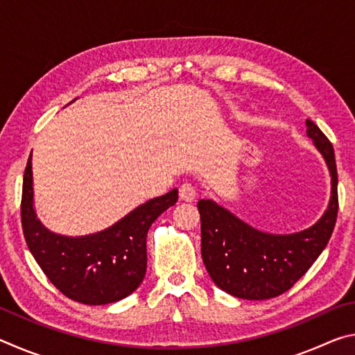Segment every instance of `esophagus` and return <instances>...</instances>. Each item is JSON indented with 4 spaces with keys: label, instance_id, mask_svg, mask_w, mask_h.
Masks as SVG:
<instances>
[{
    "label": "esophagus",
    "instance_id": "34e87169",
    "mask_svg": "<svg viewBox=\"0 0 355 355\" xmlns=\"http://www.w3.org/2000/svg\"><path fill=\"white\" fill-rule=\"evenodd\" d=\"M178 191H180V199H182L183 202H194L196 200L197 191L191 183H183L182 186H180Z\"/></svg>",
    "mask_w": 355,
    "mask_h": 355
}]
</instances>
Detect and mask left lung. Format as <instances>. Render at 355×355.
<instances>
[{
    "mask_svg": "<svg viewBox=\"0 0 355 355\" xmlns=\"http://www.w3.org/2000/svg\"><path fill=\"white\" fill-rule=\"evenodd\" d=\"M305 125L332 177L329 207L315 225L291 235H272L248 225L213 200L197 203L203 263L214 284L232 296L249 300L280 296L309 271L332 236L338 214L334 147L311 120Z\"/></svg>",
    "mask_w": 355,
    "mask_h": 355,
    "instance_id": "8db88e82",
    "label": "left lung"
}]
</instances>
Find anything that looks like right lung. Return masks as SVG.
<instances>
[{
    "instance_id": "obj_1",
    "label": "right lung",
    "mask_w": 355,
    "mask_h": 355,
    "mask_svg": "<svg viewBox=\"0 0 355 355\" xmlns=\"http://www.w3.org/2000/svg\"><path fill=\"white\" fill-rule=\"evenodd\" d=\"M31 158L23 175L21 227L28 248L48 280L64 296L87 305H105L130 296L146 277L148 228L161 213L175 205L178 189L146 202L106 230L62 236L35 218Z\"/></svg>"
}]
</instances>
